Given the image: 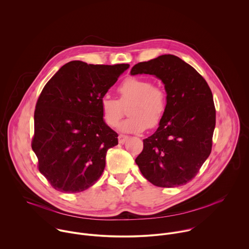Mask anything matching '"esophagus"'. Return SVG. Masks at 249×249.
Returning <instances> with one entry per match:
<instances>
[{"instance_id": "1", "label": "esophagus", "mask_w": 249, "mask_h": 249, "mask_svg": "<svg viewBox=\"0 0 249 249\" xmlns=\"http://www.w3.org/2000/svg\"><path fill=\"white\" fill-rule=\"evenodd\" d=\"M118 138H119V143H120V144H124V143L126 141V139L128 138V136H127V135H124V134H120Z\"/></svg>"}]
</instances>
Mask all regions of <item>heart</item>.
Wrapping results in <instances>:
<instances>
[{
    "label": "heart",
    "instance_id": "1",
    "mask_svg": "<svg viewBox=\"0 0 249 249\" xmlns=\"http://www.w3.org/2000/svg\"><path fill=\"white\" fill-rule=\"evenodd\" d=\"M120 100L102 97L100 110L104 123L114 127L127 109L128 118L123 121L119 129L123 132H141L147 126L155 127L161 122L168 105V95L164 88L156 86L149 79L128 77L118 88Z\"/></svg>",
    "mask_w": 249,
    "mask_h": 249
}]
</instances>
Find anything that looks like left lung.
Instances as JSON below:
<instances>
[{
  "label": "left lung",
  "mask_w": 249,
  "mask_h": 249,
  "mask_svg": "<svg viewBox=\"0 0 249 249\" xmlns=\"http://www.w3.org/2000/svg\"><path fill=\"white\" fill-rule=\"evenodd\" d=\"M130 74L155 75L168 95L166 112L157 131L143 140L136 164L158 187L190 182L211 153L216 111L209 86L195 68L172 54L139 62Z\"/></svg>",
  "instance_id": "8db88e82"
}]
</instances>
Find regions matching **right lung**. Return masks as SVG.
Returning a JSON list of instances; mask_svg holds the SVG:
<instances>
[{
  "label": "right lung",
  "mask_w": 249,
  "mask_h": 249,
  "mask_svg": "<svg viewBox=\"0 0 249 249\" xmlns=\"http://www.w3.org/2000/svg\"><path fill=\"white\" fill-rule=\"evenodd\" d=\"M128 67L70 61L43 89L31 145L40 172L53 189L80 193L103 173L107 151L118 145V134L104 123L100 101Z\"/></svg>",
  "instance_id": "add662e5"
}]
</instances>
